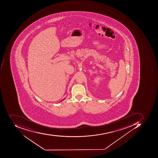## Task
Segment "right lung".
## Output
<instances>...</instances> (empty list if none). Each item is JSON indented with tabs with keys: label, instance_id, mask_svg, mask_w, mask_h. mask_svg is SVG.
<instances>
[{
	"label": "right lung",
	"instance_id": "1",
	"mask_svg": "<svg viewBox=\"0 0 158 158\" xmlns=\"http://www.w3.org/2000/svg\"><path fill=\"white\" fill-rule=\"evenodd\" d=\"M64 99H63V100H64ZM63 100H62V101H63Z\"/></svg>",
	"mask_w": 158,
	"mask_h": 158
}]
</instances>
